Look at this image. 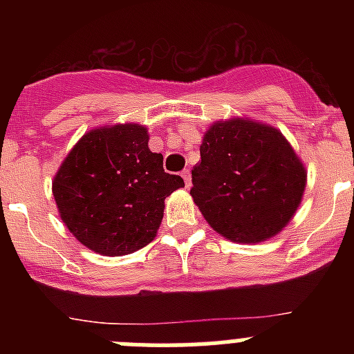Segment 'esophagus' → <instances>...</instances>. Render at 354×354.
Segmentation results:
<instances>
[{
	"label": "esophagus",
	"mask_w": 354,
	"mask_h": 354,
	"mask_svg": "<svg viewBox=\"0 0 354 354\" xmlns=\"http://www.w3.org/2000/svg\"><path fill=\"white\" fill-rule=\"evenodd\" d=\"M180 175H183V179H184V184H186V187L192 186V171H189L186 168V170H183V174H180Z\"/></svg>",
	"instance_id": "34e87169"
}]
</instances>
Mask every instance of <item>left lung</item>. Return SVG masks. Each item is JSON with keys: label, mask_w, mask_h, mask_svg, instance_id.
<instances>
[{"label": "left lung", "mask_w": 354, "mask_h": 354, "mask_svg": "<svg viewBox=\"0 0 354 354\" xmlns=\"http://www.w3.org/2000/svg\"><path fill=\"white\" fill-rule=\"evenodd\" d=\"M189 195L205 221L234 243L282 232L301 204L306 170L286 136L248 118L214 122L200 145Z\"/></svg>", "instance_id": "obj_1"}]
</instances>
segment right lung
<instances>
[{
	"label": "right lung",
	"instance_id": "obj_1",
	"mask_svg": "<svg viewBox=\"0 0 354 354\" xmlns=\"http://www.w3.org/2000/svg\"><path fill=\"white\" fill-rule=\"evenodd\" d=\"M184 186L162 170L140 124H115L84 134L53 179L62 221L92 252L120 257L154 239L165 198Z\"/></svg>",
	"mask_w": 354,
	"mask_h": 354
}]
</instances>
